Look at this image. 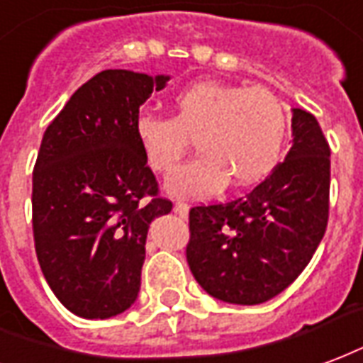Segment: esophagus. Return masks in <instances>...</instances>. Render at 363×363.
Listing matches in <instances>:
<instances>
[{
    "label": "esophagus",
    "instance_id": "obj_1",
    "mask_svg": "<svg viewBox=\"0 0 363 363\" xmlns=\"http://www.w3.org/2000/svg\"><path fill=\"white\" fill-rule=\"evenodd\" d=\"M174 213L179 214L182 218H187V213H189V207H187L185 203H182V201H178V203L174 205Z\"/></svg>",
    "mask_w": 363,
    "mask_h": 363
}]
</instances>
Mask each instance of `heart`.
Returning <instances> with one entry per match:
<instances>
[{
	"instance_id": "heart-1",
	"label": "heart",
	"mask_w": 363,
	"mask_h": 363,
	"mask_svg": "<svg viewBox=\"0 0 363 363\" xmlns=\"http://www.w3.org/2000/svg\"><path fill=\"white\" fill-rule=\"evenodd\" d=\"M288 133L284 104L267 89L195 81L174 96V113H141L135 135L150 170L170 174L195 141L201 156L179 168L168 189L207 197L257 184L279 164Z\"/></svg>"
}]
</instances>
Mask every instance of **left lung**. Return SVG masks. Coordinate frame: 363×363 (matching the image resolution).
I'll use <instances>...</instances> for the list:
<instances>
[{"mask_svg": "<svg viewBox=\"0 0 363 363\" xmlns=\"http://www.w3.org/2000/svg\"><path fill=\"white\" fill-rule=\"evenodd\" d=\"M286 158L245 197L189 211L187 263L213 298L255 306L292 284L329 222L330 149L315 116L294 108Z\"/></svg>", "mask_w": 363, "mask_h": 363, "instance_id": "obj_1", "label": "left lung"}]
</instances>
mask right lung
Returning <instances> with one entry per match:
<instances>
[{"instance_id": "1", "label": "right lung", "mask_w": 363, "mask_h": 363, "mask_svg": "<svg viewBox=\"0 0 363 363\" xmlns=\"http://www.w3.org/2000/svg\"><path fill=\"white\" fill-rule=\"evenodd\" d=\"M168 79L100 71L42 137L33 172L36 257L55 298L84 319L131 308L149 224L172 211L135 135L139 108Z\"/></svg>"}]
</instances>
